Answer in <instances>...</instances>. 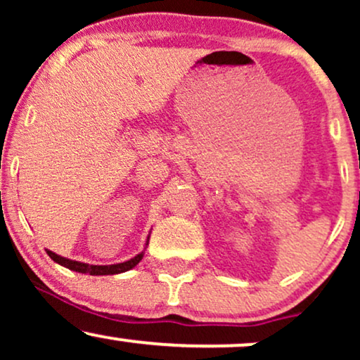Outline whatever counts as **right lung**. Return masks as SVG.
<instances>
[{
    "label": "right lung",
    "mask_w": 360,
    "mask_h": 360,
    "mask_svg": "<svg viewBox=\"0 0 360 360\" xmlns=\"http://www.w3.org/2000/svg\"><path fill=\"white\" fill-rule=\"evenodd\" d=\"M148 245V237H147V243ZM49 257H51L53 262L60 264V266L68 267V269L76 271V272H82V274H91V276H108V274H120V272H127L130 269H134L135 266L142 260L143 257V250L140 254L135 255L134 259L125 260V262H120V264H111V266H93V264H84V262H77V260H71V259H65L62 255H57L56 252L47 250Z\"/></svg>",
    "instance_id": "add662e5"
}]
</instances>
